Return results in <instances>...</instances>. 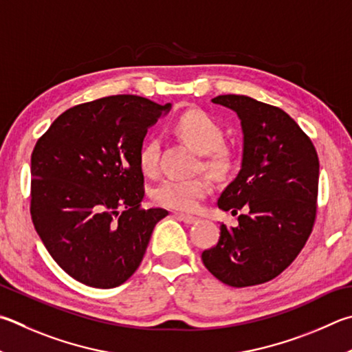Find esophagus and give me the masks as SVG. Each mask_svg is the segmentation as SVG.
I'll return each mask as SVG.
<instances>
[{"label":"esophagus","mask_w":352,"mask_h":352,"mask_svg":"<svg viewBox=\"0 0 352 352\" xmlns=\"http://www.w3.org/2000/svg\"><path fill=\"white\" fill-rule=\"evenodd\" d=\"M177 219H180L182 221H184L186 223V225H192V223H195L198 219L197 217H192V215H186V214H178V212H175L174 214Z\"/></svg>","instance_id":"esophagus-1"}]
</instances>
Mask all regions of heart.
Here are the masks:
<instances>
[{"instance_id":"b5f03b06","label":"heart","mask_w":352,"mask_h":352,"mask_svg":"<svg viewBox=\"0 0 352 352\" xmlns=\"http://www.w3.org/2000/svg\"><path fill=\"white\" fill-rule=\"evenodd\" d=\"M175 133L183 138L198 154L204 155V168L217 178L229 175L235 166L234 152L223 146L225 131L214 117L200 109H189L177 118ZM160 143L149 140L138 154L140 168L144 174H155L158 169ZM210 192L206 177L166 178L154 189V200L164 208L190 212L198 208L201 198Z\"/></svg>"}]
</instances>
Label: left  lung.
<instances>
[{
	"label": "left lung",
	"instance_id": "8db88e82",
	"mask_svg": "<svg viewBox=\"0 0 352 352\" xmlns=\"http://www.w3.org/2000/svg\"><path fill=\"white\" fill-rule=\"evenodd\" d=\"M214 104L237 113L243 158L217 206L239 215L220 226L201 260L220 282L235 287L270 282L289 266L312 231L317 212L318 157L314 144L285 111L246 95H219Z\"/></svg>",
	"mask_w": 352,
	"mask_h": 352
}]
</instances>
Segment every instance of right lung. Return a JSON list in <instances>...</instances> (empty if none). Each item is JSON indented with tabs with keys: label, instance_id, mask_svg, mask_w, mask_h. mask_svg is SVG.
Wrapping results in <instances>:
<instances>
[{
	"label": "right lung",
	"instance_id": "obj_1",
	"mask_svg": "<svg viewBox=\"0 0 352 352\" xmlns=\"http://www.w3.org/2000/svg\"><path fill=\"white\" fill-rule=\"evenodd\" d=\"M170 103L113 95L56 118L32 152V221L52 258L82 285L109 289L137 271L168 210L142 209L138 154Z\"/></svg>",
	"mask_w": 352,
	"mask_h": 352
}]
</instances>
